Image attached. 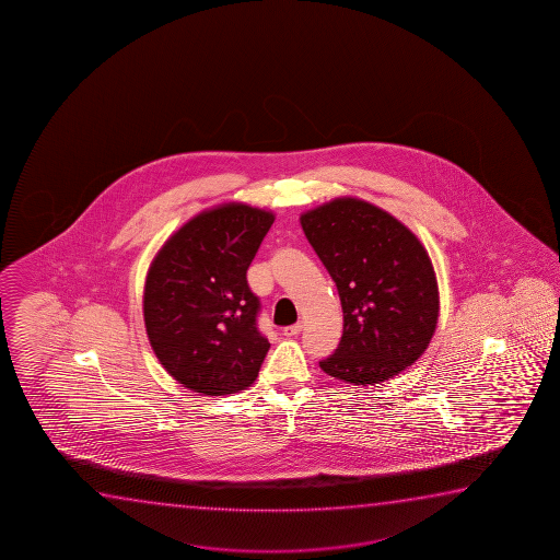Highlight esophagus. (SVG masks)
Instances as JSON below:
<instances>
[{
	"instance_id": "obj_1",
	"label": "esophagus",
	"mask_w": 560,
	"mask_h": 560,
	"mask_svg": "<svg viewBox=\"0 0 560 560\" xmlns=\"http://www.w3.org/2000/svg\"><path fill=\"white\" fill-rule=\"evenodd\" d=\"M300 330H302V323H294L291 327H284L283 335L284 337H296L300 335Z\"/></svg>"
}]
</instances>
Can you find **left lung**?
Listing matches in <instances>:
<instances>
[{
	"label": "left lung",
	"instance_id": "1",
	"mask_svg": "<svg viewBox=\"0 0 560 560\" xmlns=\"http://www.w3.org/2000/svg\"><path fill=\"white\" fill-rule=\"evenodd\" d=\"M337 284L340 345L319 368L345 383H383L419 360L436 330L440 296L429 253L394 215L342 197L300 215Z\"/></svg>",
	"mask_w": 560,
	"mask_h": 560
}]
</instances>
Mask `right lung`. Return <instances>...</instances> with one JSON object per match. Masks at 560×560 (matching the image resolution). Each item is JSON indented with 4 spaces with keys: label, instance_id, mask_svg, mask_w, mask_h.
I'll return each instance as SVG.
<instances>
[{
    "label": "right lung",
    "instance_id": "obj_1",
    "mask_svg": "<svg viewBox=\"0 0 560 560\" xmlns=\"http://www.w3.org/2000/svg\"><path fill=\"white\" fill-rule=\"evenodd\" d=\"M273 220L243 202L222 205L191 218L154 256L143 292L147 337L185 388L223 396L256 381L269 342L246 269Z\"/></svg>",
    "mask_w": 560,
    "mask_h": 560
}]
</instances>
